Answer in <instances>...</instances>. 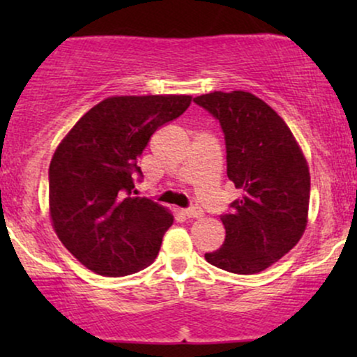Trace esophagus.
I'll list each match as a JSON object with an SVG mask.
<instances>
[{
    "label": "esophagus",
    "instance_id": "obj_1",
    "mask_svg": "<svg viewBox=\"0 0 357 357\" xmlns=\"http://www.w3.org/2000/svg\"><path fill=\"white\" fill-rule=\"evenodd\" d=\"M184 216H188V218H199V216H203V210L199 206H191V208H186V210H183Z\"/></svg>",
    "mask_w": 357,
    "mask_h": 357
}]
</instances>
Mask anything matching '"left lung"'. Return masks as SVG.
Here are the masks:
<instances>
[{"label":"left lung","mask_w":357,"mask_h":357,"mask_svg":"<svg viewBox=\"0 0 357 357\" xmlns=\"http://www.w3.org/2000/svg\"><path fill=\"white\" fill-rule=\"evenodd\" d=\"M220 122L227 176L243 191L220 216L223 247L204 253L208 264L252 275L297 245L307 225L310 176L305 158L278 114L250 92H211L195 99Z\"/></svg>","instance_id":"obj_1"}]
</instances>
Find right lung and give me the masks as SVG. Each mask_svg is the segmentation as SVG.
<instances>
[{
  "mask_svg": "<svg viewBox=\"0 0 357 357\" xmlns=\"http://www.w3.org/2000/svg\"><path fill=\"white\" fill-rule=\"evenodd\" d=\"M190 96L110 97L72 127L53 154L48 199L53 228L82 265L124 277L153 264L173 215L139 198V155L159 127L190 107Z\"/></svg>",
  "mask_w": 357,
  "mask_h": 357,
  "instance_id": "1",
  "label": "right lung"
}]
</instances>
